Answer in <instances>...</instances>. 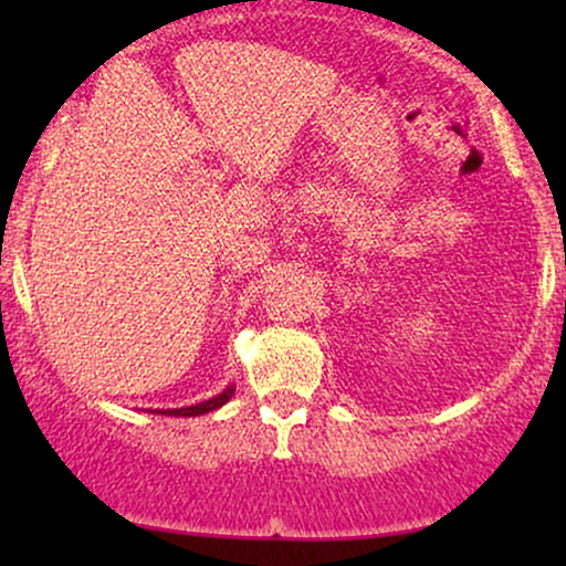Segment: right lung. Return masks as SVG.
Masks as SVG:
<instances>
[{
  "instance_id": "obj_1",
  "label": "right lung",
  "mask_w": 566,
  "mask_h": 566,
  "mask_svg": "<svg viewBox=\"0 0 566 566\" xmlns=\"http://www.w3.org/2000/svg\"><path fill=\"white\" fill-rule=\"evenodd\" d=\"M233 396V386L226 388L223 394L212 396V399L207 401H199V405H191V407H180V409H157L161 415H172V418H197V415H205V412H212V409L223 407L226 401H229Z\"/></svg>"
}]
</instances>
